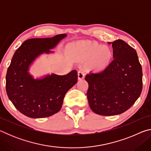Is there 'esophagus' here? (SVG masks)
Wrapping results in <instances>:
<instances>
[{
	"label": "esophagus",
	"mask_w": 151,
	"mask_h": 151,
	"mask_svg": "<svg viewBox=\"0 0 151 151\" xmlns=\"http://www.w3.org/2000/svg\"><path fill=\"white\" fill-rule=\"evenodd\" d=\"M85 77V74L82 70H79L78 72V80H82Z\"/></svg>",
	"instance_id": "esophagus-1"
}]
</instances>
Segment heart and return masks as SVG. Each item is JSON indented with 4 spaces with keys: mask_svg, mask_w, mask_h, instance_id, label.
Returning <instances> with one entry per match:
<instances>
[{
    "mask_svg": "<svg viewBox=\"0 0 151 151\" xmlns=\"http://www.w3.org/2000/svg\"><path fill=\"white\" fill-rule=\"evenodd\" d=\"M70 55L82 60H88L86 67L88 70L99 72L111 63L113 58L112 48L106 45L91 40H82L70 45Z\"/></svg>",
    "mask_w": 151,
    "mask_h": 151,
    "instance_id": "b5f03b06",
    "label": "heart"
}]
</instances>
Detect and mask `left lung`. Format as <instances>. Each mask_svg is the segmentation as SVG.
<instances>
[{"label":"left lung","mask_w":151,"mask_h":151,"mask_svg":"<svg viewBox=\"0 0 151 151\" xmlns=\"http://www.w3.org/2000/svg\"><path fill=\"white\" fill-rule=\"evenodd\" d=\"M112 44L114 60L103 71L85 76L89 106L96 114L113 116L131 108L142 88V66L133 48L122 40Z\"/></svg>","instance_id":"left-lung-1"}]
</instances>
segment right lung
<instances>
[{
	"label": "right lung",
	"instance_id": "obj_1",
	"mask_svg": "<svg viewBox=\"0 0 151 151\" xmlns=\"http://www.w3.org/2000/svg\"><path fill=\"white\" fill-rule=\"evenodd\" d=\"M66 34L25 40L14 52L6 76V91L18 111L30 118H45L57 113L65 94L77 83V71L65 75H47L35 78L30 66L42 54H50Z\"/></svg>",
	"mask_w": 151,
	"mask_h": 151
}]
</instances>
